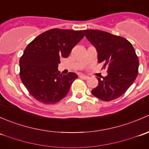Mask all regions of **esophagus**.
Returning a JSON list of instances; mask_svg holds the SVG:
<instances>
[{"instance_id":"esophagus-1","label":"esophagus","mask_w":149,"mask_h":149,"mask_svg":"<svg viewBox=\"0 0 149 149\" xmlns=\"http://www.w3.org/2000/svg\"><path fill=\"white\" fill-rule=\"evenodd\" d=\"M79 77L81 78V79H84V80H86V79H88V76H85V75H79Z\"/></svg>"}]
</instances>
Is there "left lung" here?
Returning a JSON list of instances; mask_svg holds the SVG:
<instances>
[{
    "instance_id": "left-lung-1",
    "label": "left lung",
    "mask_w": 149,
    "mask_h": 149,
    "mask_svg": "<svg viewBox=\"0 0 149 149\" xmlns=\"http://www.w3.org/2000/svg\"><path fill=\"white\" fill-rule=\"evenodd\" d=\"M87 40L96 48L99 63L107 67V76L97 78L98 86L91 93L103 101L123 95L139 73V58L131 43L120 36L95 29L84 30Z\"/></svg>"
}]
</instances>
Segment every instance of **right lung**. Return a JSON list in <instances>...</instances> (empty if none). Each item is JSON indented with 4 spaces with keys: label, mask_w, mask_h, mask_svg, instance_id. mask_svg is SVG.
I'll use <instances>...</instances> for the list:
<instances>
[{
    "label": "right lung",
    "mask_w": 149,
    "mask_h": 149,
    "mask_svg": "<svg viewBox=\"0 0 149 149\" xmlns=\"http://www.w3.org/2000/svg\"><path fill=\"white\" fill-rule=\"evenodd\" d=\"M84 37L82 31L52 29L28 45L19 61L20 78L31 96L42 103L55 104L67 95L78 78L75 73L61 74L58 64Z\"/></svg>",
    "instance_id": "add662e5"
}]
</instances>
